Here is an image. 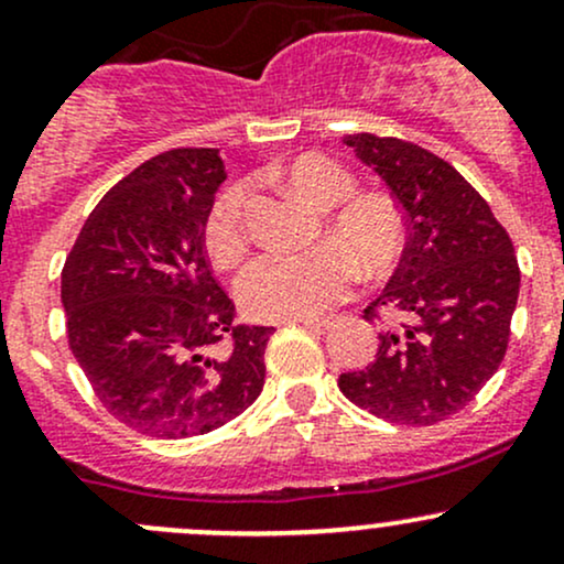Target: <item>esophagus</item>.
<instances>
[{"instance_id":"34e87169","label":"esophagus","mask_w":564,"mask_h":564,"mask_svg":"<svg viewBox=\"0 0 564 564\" xmlns=\"http://www.w3.org/2000/svg\"><path fill=\"white\" fill-rule=\"evenodd\" d=\"M307 332H315V334H328L334 332L336 326H339V318H304L300 321Z\"/></svg>"}]
</instances>
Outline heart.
<instances>
[{"label": "heart", "mask_w": 564, "mask_h": 564, "mask_svg": "<svg viewBox=\"0 0 564 564\" xmlns=\"http://www.w3.org/2000/svg\"><path fill=\"white\" fill-rule=\"evenodd\" d=\"M291 191L313 209L328 212L323 230L334 243L307 251H268L246 264L238 278V300L246 313L268 321L321 315L347 294L355 263L366 275H381L398 262L405 225L398 206L379 193L355 195V177L321 153L294 159L286 166ZM246 187L228 185L206 212V249L219 264L241 260L246 249Z\"/></svg>", "instance_id": "obj_1"}]
</instances>
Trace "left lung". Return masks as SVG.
Wrapping results in <instances>:
<instances>
[{
	"label": "left lung",
	"instance_id": "8db88e82",
	"mask_svg": "<svg viewBox=\"0 0 564 564\" xmlns=\"http://www.w3.org/2000/svg\"><path fill=\"white\" fill-rule=\"evenodd\" d=\"M345 145L390 187L408 243L366 318L398 315L377 358L341 373L347 400L392 424H437L462 411L501 366L520 294L509 232L448 161L398 138L347 134Z\"/></svg>",
	"mask_w": 564,
	"mask_h": 564
}]
</instances>
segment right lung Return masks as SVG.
Segmentation results:
<instances>
[{
  "label": "right lung",
  "instance_id": "obj_1",
  "mask_svg": "<svg viewBox=\"0 0 564 564\" xmlns=\"http://www.w3.org/2000/svg\"><path fill=\"white\" fill-rule=\"evenodd\" d=\"M225 164L177 148L102 196L63 268L68 345L100 403L140 435H206L260 398L275 328L241 326L204 223Z\"/></svg>",
  "mask_w": 564,
  "mask_h": 564
}]
</instances>
